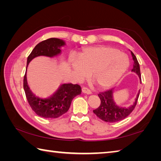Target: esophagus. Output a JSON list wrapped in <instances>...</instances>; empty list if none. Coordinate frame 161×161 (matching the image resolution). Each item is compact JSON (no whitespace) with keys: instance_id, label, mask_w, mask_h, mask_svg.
<instances>
[{"instance_id":"obj_1","label":"esophagus","mask_w":161,"mask_h":161,"mask_svg":"<svg viewBox=\"0 0 161 161\" xmlns=\"http://www.w3.org/2000/svg\"><path fill=\"white\" fill-rule=\"evenodd\" d=\"M81 91H82V93H86V94H91V91L89 89V88H88L87 87H83L82 88H81Z\"/></svg>"}]
</instances>
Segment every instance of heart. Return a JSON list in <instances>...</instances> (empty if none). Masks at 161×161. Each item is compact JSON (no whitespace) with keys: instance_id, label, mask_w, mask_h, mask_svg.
Wrapping results in <instances>:
<instances>
[{"instance_id":"b5f03b06","label":"heart","mask_w":161,"mask_h":161,"mask_svg":"<svg viewBox=\"0 0 161 161\" xmlns=\"http://www.w3.org/2000/svg\"><path fill=\"white\" fill-rule=\"evenodd\" d=\"M70 64L81 78L91 73L93 82L107 87L115 82L128 66L126 58L118 50L104 46L89 47L80 53L79 59L71 58Z\"/></svg>"}]
</instances>
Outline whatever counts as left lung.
<instances>
[{"label": "left lung", "instance_id": "8db88e82", "mask_svg": "<svg viewBox=\"0 0 161 161\" xmlns=\"http://www.w3.org/2000/svg\"><path fill=\"white\" fill-rule=\"evenodd\" d=\"M133 57V63L132 71L137 73L141 81V70H140V65L137 60V58L132 52H131ZM114 94V89L111 88L107 91L100 92L98 94V96L100 99V104L97 108L93 110V113L102 120L107 122H115L120 121L131 114L133 109L135 108L136 104H137L138 98L139 97L140 91L136 98L135 102L133 105L130 106L128 108L119 107L115 104L113 97Z\"/></svg>", "mask_w": 161, "mask_h": 161}]
</instances>
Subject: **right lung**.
<instances>
[{
  "mask_svg": "<svg viewBox=\"0 0 161 161\" xmlns=\"http://www.w3.org/2000/svg\"><path fill=\"white\" fill-rule=\"evenodd\" d=\"M65 45L63 40L50 38L44 40L35 47L27 59V64L34 58L39 56L53 57L61 53L60 47ZM27 69V68H26ZM23 88L28 103L36 115L44 118H57L66 113L71 102L77 95L81 94V89L78 84H64L50 97L41 98L36 97L30 90L27 83L26 74L24 75Z\"/></svg>",
  "mask_w": 161,
  "mask_h": 161,
  "instance_id": "obj_1",
  "label": "right lung"
}]
</instances>
